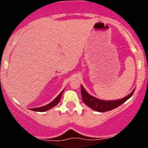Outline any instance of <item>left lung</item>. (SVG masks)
<instances>
[{
	"instance_id": "obj_1",
	"label": "left lung",
	"mask_w": 148,
	"mask_h": 148,
	"mask_svg": "<svg viewBox=\"0 0 148 148\" xmlns=\"http://www.w3.org/2000/svg\"><path fill=\"white\" fill-rule=\"evenodd\" d=\"M134 90H134L129 95H127L121 99L115 100V101H103V100H100L90 95L86 91V90L84 89V88L82 86H81L83 101L88 106L91 108L92 109L99 112H106L111 111V110L114 109V108L120 106V105L123 104L124 102H125L127 99H130L131 97L133 95Z\"/></svg>"
}]
</instances>
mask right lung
<instances>
[{"mask_svg": "<svg viewBox=\"0 0 148 148\" xmlns=\"http://www.w3.org/2000/svg\"><path fill=\"white\" fill-rule=\"evenodd\" d=\"M63 91L64 90H62V92H61L60 94L58 95V96L57 97L53 100V101H51V103H49V104L46 105V106L40 107V108H30V110H32V111H38V112H44V111H47V110H49V109H50V108H53V107L56 106L58 104V103H59V101H60L61 95H62V92H63Z\"/></svg>", "mask_w": 148, "mask_h": 148, "instance_id": "obj_1", "label": "right lung"}]
</instances>
